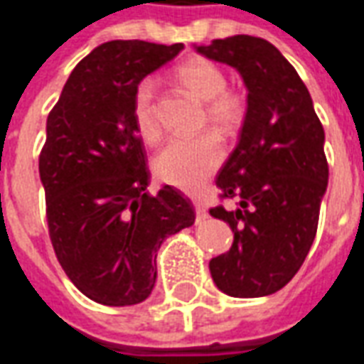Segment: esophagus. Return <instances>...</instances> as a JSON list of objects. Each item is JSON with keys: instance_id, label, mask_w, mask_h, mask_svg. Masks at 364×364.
Listing matches in <instances>:
<instances>
[{"instance_id": "1", "label": "esophagus", "mask_w": 364, "mask_h": 364, "mask_svg": "<svg viewBox=\"0 0 364 364\" xmlns=\"http://www.w3.org/2000/svg\"><path fill=\"white\" fill-rule=\"evenodd\" d=\"M193 205H195V213H197V220H205L208 217L207 207H205V203L203 200H193Z\"/></svg>"}]
</instances>
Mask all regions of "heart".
I'll return each mask as SVG.
<instances>
[{"instance_id":"obj_1","label":"heart","mask_w":364,"mask_h":364,"mask_svg":"<svg viewBox=\"0 0 364 364\" xmlns=\"http://www.w3.org/2000/svg\"><path fill=\"white\" fill-rule=\"evenodd\" d=\"M177 82L195 98L205 102V120L223 136H232L242 126L246 102L238 92L226 90V73L205 57L187 58L175 68ZM132 116L141 138L156 144L161 136V124L156 108V80L144 78L132 100ZM223 146L213 134L193 139H171L157 154L154 171L167 185L183 191H197L217 171L223 161Z\"/></svg>"}]
</instances>
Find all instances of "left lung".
I'll list each match as a JSON object with an SVG mask.
<instances>
[{
	"label": "left lung",
	"instance_id": "8db88e82",
	"mask_svg": "<svg viewBox=\"0 0 364 364\" xmlns=\"http://www.w3.org/2000/svg\"><path fill=\"white\" fill-rule=\"evenodd\" d=\"M197 53L236 68L248 90L240 138L217 177L220 197L238 208H210L235 240L208 262L210 276L226 296H270L296 276L314 244L329 181L323 126L296 68L268 41L235 35Z\"/></svg>",
	"mask_w": 364,
	"mask_h": 364
}]
</instances>
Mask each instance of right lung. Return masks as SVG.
<instances>
[{
  "mask_svg": "<svg viewBox=\"0 0 364 364\" xmlns=\"http://www.w3.org/2000/svg\"><path fill=\"white\" fill-rule=\"evenodd\" d=\"M181 50L183 43H104L76 65L47 118L39 175L50 242L68 279L102 306L144 301L161 242L195 223L181 191L147 193L146 149L132 116L136 86Z\"/></svg>",
  "mask_w": 364,
  "mask_h": 364,
  "instance_id": "1",
  "label": "right lung"
}]
</instances>
